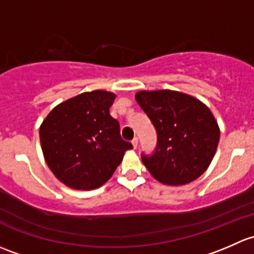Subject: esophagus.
Returning <instances> with one entry per match:
<instances>
[{
  "instance_id": "1",
  "label": "esophagus",
  "mask_w": 254,
  "mask_h": 254,
  "mask_svg": "<svg viewBox=\"0 0 254 254\" xmlns=\"http://www.w3.org/2000/svg\"><path fill=\"white\" fill-rule=\"evenodd\" d=\"M132 145H133V148H137L138 146V138H134V139L132 140Z\"/></svg>"
}]
</instances>
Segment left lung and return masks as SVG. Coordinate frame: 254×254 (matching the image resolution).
I'll return each mask as SVG.
<instances>
[{
	"label": "left lung",
	"instance_id": "8db88e82",
	"mask_svg": "<svg viewBox=\"0 0 254 254\" xmlns=\"http://www.w3.org/2000/svg\"><path fill=\"white\" fill-rule=\"evenodd\" d=\"M138 105L158 134L155 153L143 164L160 184L184 186L206 171L220 138V128L208 106L188 94L169 89L140 90Z\"/></svg>",
	"mask_w": 254,
	"mask_h": 254
}]
</instances>
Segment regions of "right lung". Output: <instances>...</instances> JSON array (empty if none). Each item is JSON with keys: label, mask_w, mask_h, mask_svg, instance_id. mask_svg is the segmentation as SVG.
Returning <instances> with one entry per match:
<instances>
[{"label": "right lung", "mask_w": 254, "mask_h": 254, "mask_svg": "<svg viewBox=\"0 0 254 254\" xmlns=\"http://www.w3.org/2000/svg\"><path fill=\"white\" fill-rule=\"evenodd\" d=\"M116 94L82 93L59 104L40 126L44 159L59 181L72 190H90L111 179L133 146L120 134L110 115Z\"/></svg>", "instance_id": "right-lung-1"}]
</instances>
